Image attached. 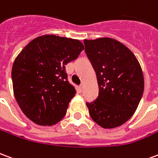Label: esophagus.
Masks as SVG:
<instances>
[{
	"instance_id": "1",
	"label": "esophagus",
	"mask_w": 158,
	"mask_h": 158,
	"mask_svg": "<svg viewBox=\"0 0 158 158\" xmlns=\"http://www.w3.org/2000/svg\"><path fill=\"white\" fill-rule=\"evenodd\" d=\"M82 89H83V85H82V84H81L80 86H79V91H80V93L82 92Z\"/></svg>"
}]
</instances>
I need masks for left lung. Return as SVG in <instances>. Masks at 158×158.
<instances>
[{
    "instance_id": "1",
    "label": "left lung",
    "mask_w": 158,
    "mask_h": 158,
    "mask_svg": "<svg viewBox=\"0 0 158 158\" xmlns=\"http://www.w3.org/2000/svg\"><path fill=\"white\" fill-rule=\"evenodd\" d=\"M84 44L99 87L97 99L87 103L89 114L104 129L120 126L134 114L141 99V67L134 54L114 39L84 40Z\"/></svg>"
}]
</instances>
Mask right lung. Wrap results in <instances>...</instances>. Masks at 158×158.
Instances as JSON below:
<instances>
[{
  "mask_svg": "<svg viewBox=\"0 0 158 158\" xmlns=\"http://www.w3.org/2000/svg\"><path fill=\"white\" fill-rule=\"evenodd\" d=\"M83 49L78 40L43 35L28 43L15 59L11 70L15 98L35 124L53 125L64 118L77 93L68 81L65 65Z\"/></svg>",
  "mask_w": 158,
  "mask_h": 158,
  "instance_id": "1",
  "label": "right lung"
}]
</instances>
